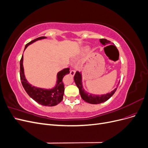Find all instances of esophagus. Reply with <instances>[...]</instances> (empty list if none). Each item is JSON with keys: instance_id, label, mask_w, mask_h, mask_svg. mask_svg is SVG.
Instances as JSON below:
<instances>
[{"instance_id": "esophagus-1", "label": "esophagus", "mask_w": 148, "mask_h": 148, "mask_svg": "<svg viewBox=\"0 0 148 148\" xmlns=\"http://www.w3.org/2000/svg\"><path fill=\"white\" fill-rule=\"evenodd\" d=\"M75 73H76V71L75 70H71L70 71V75L71 76H74L75 75Z\"/></svg>"}]
</instances>
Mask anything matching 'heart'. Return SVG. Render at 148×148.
Here are the masks:
<instances>
[{"mask_svg": "<svg viewBox=\"0 0 148 148\" xmlns=\"http://www.w3.org/2000/svg\"><path fill=\"white\" fill-rule=\"evenodd\" d=\"M89 47L88 46H85V47H84L83 48L82 51H83V52H86V51H89Z\"/></svg>", "mask_w": 148, "mask_h": 148, "instance_id": "obj_1", "label": "heart"}]
</instances>
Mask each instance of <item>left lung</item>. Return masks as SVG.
I'll return each instance as SVG.
<instances>
[{
	"instance_id": "left-lung-1",
	"label": "left lung",
	"mask_w": 148,
	"mask_h": 148,
	"mask_svg": "<svg viewBox=\"0 0 148 148\" xmlns=\"http://www.w3.org/2000/svg\"><path fill=\"white\" fill-rule=\"evenodd\" d=\"M100 42L102 45L104 46H106L107 44H109L110 43V41L106 39H101ZM74 80L76 85H77L79 89V94L80 95H81L82 99L84 101H86L88 103H90V104H101V103L106 102V101L108 100L110 97L113 96L117 88H115L114 90L111 91L110 92L106 94V95H102L101 96L92 95V94L87 92L84 89L82 84V76L81 73H79V71H77V72H76L74 76Z\"/></svg>"
}]
</instances>
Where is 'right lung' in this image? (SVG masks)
<instances>
[{
    "mask_svg": "<svg viewBox=\"0 0 148 148\" xmlns=\"http://www.w3.org/2000/svg\"><path fill=\"white\" fill-rule=\"evenodd\" d=\"M46 38H47L45 36H41L33 40L27 44H26L25 49H26V48L30 44L38 41V40ZM23 61V56H22L20 62V79L25 90L27 92L29 97L32 98L36 102H37L38 104L44 106H54L59 104L63 99L65 89L64 83L62 82V79H63L65 75L70 73V69H64L60 71L59 72H58L57 75V83L55 87H53L52 89H44L32 86L28 82L24 73Z\"/></svg>",
    "mask_w": 148,
    "mask_h": 148,
    "instance_id": "right-lung-1",
    "label": "right lung"
}]
</instances>
